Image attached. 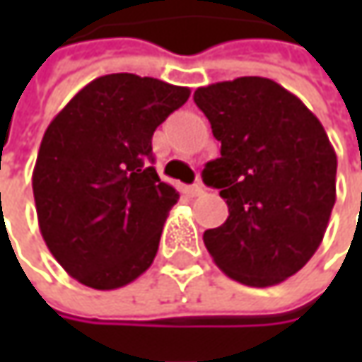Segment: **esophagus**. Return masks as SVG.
Instances as JSON below:
<instances>
[{
  "instance_id": "obj_1",
  "label": "esophagus",
  "mask_w": 362,
  "mask_h": 362,
  "mask_svg": "<svg viewBox=\"0 0 362 362\" xmlns=\"http://www.w3.org/2000/svg\"><path fill=\"white\" fill-rule=\"evenodd\" d=\"M187 193L191 195V197H199V195H203V193H205V187H203L202 183H195V185L187 187Z\"/></svg>"
}]
</instances>
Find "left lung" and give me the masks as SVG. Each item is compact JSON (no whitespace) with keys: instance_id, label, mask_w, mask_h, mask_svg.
<instances>
[{"instance_id":"obj_1","label":"left lung","mask_w":362,"mask_h":362,"mask_svg":"<svg viewBox=\"0 0 362 362\" xmlns=\"http://www.w3.org/2000/svg\"><path fill=\"white\" fill-rule=\"evenodd\" d=\"M221 157L203 181L228 203L226 223L203 233L231 280L266 288L306 266L337 202V153L320 120L270 78L242 76L197 88Z\"/></svg>"}]
</instances>
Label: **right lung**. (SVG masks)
I'll return each mask as SVG.
<instances>
[{"mask_svg":"<svg viewBox=\"0 0 362 362\" xmlns=\"http://www.w3.org/2000/svg\"><path fill=\"white\" fill-rule=\"evenodd\" d=\"M189 94L157 78L106 74L49 122L32 175L37 223L80 284L117 290L153 264L179 193L151 167V141Z\"/></svg>","mask_w":362,"mask_h":362,"instance_id":"obj_1","label":"right lung"}]
</instances>
